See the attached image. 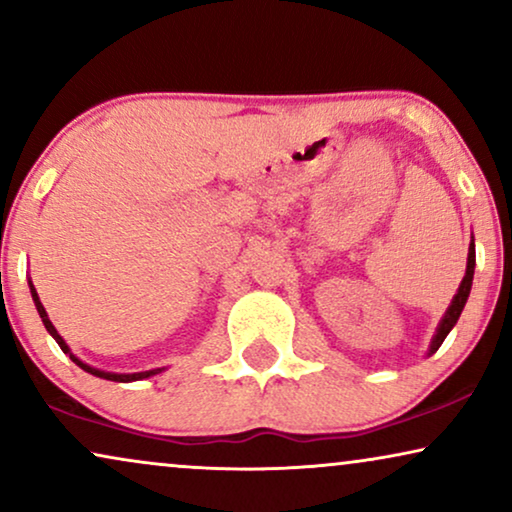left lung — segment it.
Wrapping results in <instances>:
<instances>
[{"label": "left lung", "mask_w": 512, "mask_h": 512, "mask_svg": "<svg viewBox=\"0 0 512 512\" xmlns=\"http://www.w3.org/2000/svg\"><path fill=\"white\" fill-rule=\"evenodd\" d=\"M473 272H475V242L471 240V247H468V258H466V275L461 279L457 293H454L450 307H447V312L443 314V319H440V324L436 328V335H433L431 345H429V352L426 354H436L438 347L443 345V340L447 338V333L452 331L454 324H457L459 317H461V310H464L466 300H468V293H471V286H473Z\"/></svg>", "instance_id": "1"}]
</instances>
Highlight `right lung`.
<instances>
[{
  "label": "right lung",
  "instance_id": "right-lung-1",
  "mask_svg": "<svg viewBox=\"0 0 512 512\" xmlns=\"http://www.w3.org/2000/svg\"><path fill=\"white\" fill-rule=\"evenodd\" d=\"M30 293H32V300H34V305H37V312H39V317H41V321H44L46 331L53 335V340L58 342L62 352L69 354V359H72V361L76 363V366H79L81 370H86V373L95 375V377H102V380H111V382H137V380H146V377H153V375L163 373V370H165V368H153V370H144V373H107V370H100V368H93V366H88V363H83V361L79 359V356L72 354V349H69V345H67V342H65V338H62V335L58 333V328L53 326V321L48 319V314H46V307L41 305V300H39V293H37V289H34L32 279H30Z\"/></svg>",
  "mask_w": 512,
  "mask_h": 512
}]
</instances>
